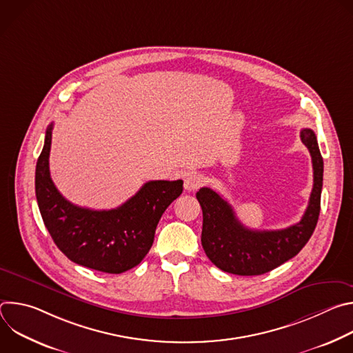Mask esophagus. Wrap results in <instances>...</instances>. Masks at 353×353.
<instances>
[{
	"instance_id": "1",
	"label": "esophagus",
	"mask_w": 353,
	"mask_h": 353,
	"mask_svg": "<svg viewBox=\"0 0 353 353\" xmlns=\"http://www.w3.org/2000/svg\"><path fill=\"white\" fill-rule=\"evenodd\" d=\"M204 183V179L198 173H190L184 177V188L187 191H194L198 187H201V184Z\"/></svg>"
}]
</instances>
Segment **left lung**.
<instances>
[{
	"label": "left lung",
	"instance_id": "1",
	"mask_svg": "<svg viewBox=\"0 0 353 353\" xmlns=\"http://www.w3.org/2000/svg\"><path fill=\"white\" fill-rule=\"evenodd\" d=\"M300 138L312 155L313 190L300 222L279 230H253L243 226L232 205L216 191L203 187L196 199L203 208V243L207 257L222 271L234 275H261L293 259L312 237L319 215L324 163L316 134L305 128Z\"/></svg>",
	"mask_w": 353,
	"mask_h": 353
}]
</instances>
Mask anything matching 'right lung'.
I'll return each mask as SVG.
<instances>
[{
	"mask_svg": "<svg viewBox=\"0 0 353 353\" xmlns=\"http://www.w3.org/2000/svg\"><path fill=\"white\" fill-rule=\"evenodd\" d=\"M53 123L36 165L34 188L43 222L56 245L75 264L106 274L138 265L152 247L166 208L183 192V180H154L114 210L94 211L71 204L56 188L48 169Z\"/></svg>",
	"mask_w": 353,
	"mask_h": 353,
	"instance_id": "add662e5",
	"label": "right lung"
}]
</instances>
